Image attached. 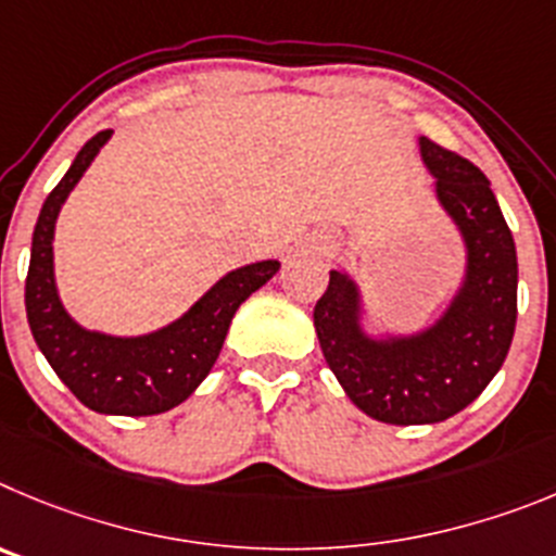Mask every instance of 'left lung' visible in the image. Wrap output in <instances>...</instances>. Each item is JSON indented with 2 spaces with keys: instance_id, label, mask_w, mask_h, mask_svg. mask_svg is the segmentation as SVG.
<instances>
[{
  "instance_id": "1",
  "label": "left lung",
  "mask_w": 556,
  "mask_h": 556,
  "mask_svg": "<svg viewBox=\"0 0 556 556\" xmlns=\"http://www.w3.org/2000/svg\"><path fill=\"white\" fill-rule=\"evenodd\" d=\"M418 149L463 243V274L446 307L415 332L379 329L357 279L332 268L313 309L340 388L368 418L396 427L440 424L468 407L504 365L518 315L515 241L488 177L424 135Z\"/></svg>"
}]
</instances>
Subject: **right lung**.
<instances>
[{"mask_svg": "<svg viewBox=\"0 0 556 556\" xmlns=\"http://www.w3.org/2000/svg\"><path fill=\"white\" fill-rule=\"evenodd\" d=\"M113 129L93 135L77 152L66 177L47 197L33 232L24 304L33 338L60 382L93 413L160 415L177 407L204 382L222 354L224 338L243 302L279 271V260L232 268L179 318L143 334L88 329L66 309L54 277V227Z\"/></svg>", "mask_w": 556, "mask_h": 556, "instance_id": "1", "label": "right lung"}]
</instances>
